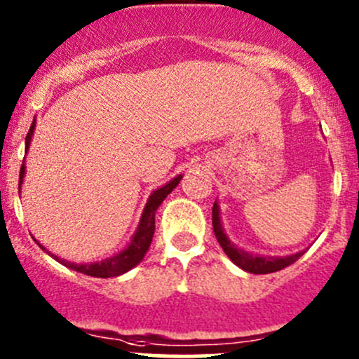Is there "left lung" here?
<instances>
[{
	"instance_id": "8db88e82",
	"label": "left lung",
	"mask_w": 359,
	"mask_h": 359,
	"mask_svg": "<svg viewBox=\"0 0 359 359\" xmlns=\"http://www.w3.org/2000/svg\"><path fill=\"white\" fill-rule=\"evenodd\" d=\"M212 230H215L216 240L222 245L224 254L230 257V261L238 266L240 269L247 271L252 274H269L276 273V271H281L285 267H288L290 264L302 257L305 254V250L297 252V254L291 255H283V257H271V255H261V254H252V252L243 250L242 247L235 245L228 235L224 233V228L222 223V216H219V204L218 201H215L212 204Z\"/></svg>"
}]
</instances>
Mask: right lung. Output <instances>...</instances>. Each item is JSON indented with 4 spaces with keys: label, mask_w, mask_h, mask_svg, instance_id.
Instances as JSON below:
<instances>
[{
    "label": "right lung",
    "mask_w": 359,
    "mask_h": 359,
    "mask_svg": "<svg viewBox=\"0 0 359 359\" xmlns=\"http://www.w3.org/2000/svg\"><path fill=\"white\" fill-rule=\"evenodd\" d=\"M35 124H37V122H35V117H34L32 126H30L29 133H27V137H25V151H29V148H30V141H32ZM23 177H25V158H23L22 168H20L18 189H22ZM182 177H184L182 173L177 177H173L170 182H167L165 186L155 189V191L149 194L147 204H144V210H143V212H141L140 223H137V228H136L135 235H133L131 242H129L121 252L114 254L112 257L104 259V261H100V262H81V264L69 262V261H66V259H61V257H57V255H54L53 252L47 250L42 243H39L35 238L34 240L37 242V245L41 247L42 250H46L47 254L50 255V257L56 259V261L59 264H62V266L76 271V273L93 276V278H116V276L128 273V271H131L133 267H136L137 264L143 261L144 254H147L149 245H151L153 233H155V212L160 208V204L163 203L165 198L170 194L173 189L179 186V182Z\"/></svg>",
    "instance_id": "obj_1"
}]
</instances>
